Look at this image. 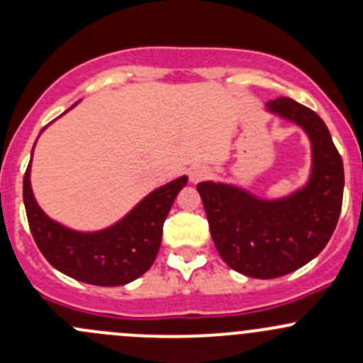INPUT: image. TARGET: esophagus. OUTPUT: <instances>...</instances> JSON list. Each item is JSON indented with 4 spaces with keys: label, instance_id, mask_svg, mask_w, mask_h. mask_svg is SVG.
<instances>
[{
    "label": "esophagus",
    "instance_id": "1",
    "mask_svg": "<svg viewBox=\"0 0 363 363\" xmlns=\"http://www.w3.org/2000/svg\"><path fill=\"white\" fill-rule=\"evenodd\" d=\"M208 175H211V170H208L207 167H203V164H196V167H193L191 170H189V181L200 182L203 181V179H207Z\"/></svg>",
    "mask_w": 363,
    "mask_h": 363
}]
</instances>
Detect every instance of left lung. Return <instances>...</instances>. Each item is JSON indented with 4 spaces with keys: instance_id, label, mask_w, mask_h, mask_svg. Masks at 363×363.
Listing matches in <instances>:
<instances>
[{
    "instance_id": "1",
    "label": "left lung",
    "mask_w": 363,
    "mask_h": 363,
    "mask_svg": "<svg viewBox=\"0 0 363 363\" xmlns=\"http://www.w3.org/2000/svg\"><path fill=\"white\" fill-rule=\"evenodd\" d=\"M267 111L309 137L313 164L307 184L274 200L223 182L196 186L219 256L256 279L286 276L316 258L337 226L344 191L342 160L323 119L291 98L269 101Z\"/></svg>"
}]
</instances>
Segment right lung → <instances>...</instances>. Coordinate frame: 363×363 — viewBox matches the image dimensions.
Wrapping results in <instances>:
<instances>
[{
	"label": "right lung",
	"instance_id": "right-lung-1",
	"mask_svg": "<svg viewBox=\"0 0 363 363\" xmlns=\"http://www.w3.org/2000/svg\"><path fill=\"white\" fill-rule=\"evenodd\" d=\"M33 156V152H31ZM31 161L24 174L23 196L29 228L47 262L82 283L121 286L147 272L160 251L163 223L188 177L156 188L123 219L98 232H77L50 219L31 189Z\"/></svg>",
	"mask_w": 363,
	"mask_h": 363
}]
</instances>
